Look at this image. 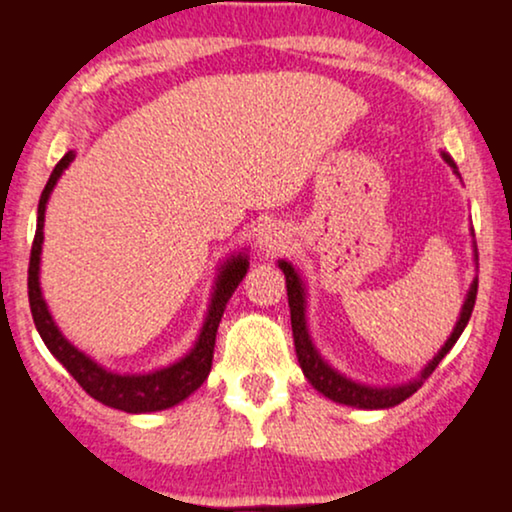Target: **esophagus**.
<instances>
[{
	"label": "esophagus",
	"mask_w": 512,
	"mask_h": 512,
	"mask_svg": "<svg viewBox=\"0 0 512 512\" xmlns=\"http://www.w3.org/2000/svg\"><path fill=\"white\" fill-rule=\"evenodd\" d=\"M286 243H289V236H286L284 228L279 226V223H262L260 228H257L255 233V245L260 248L262 252H279L286 248Z\"/></svg>",
	"instance_id": "esophagus-1"
}]
</instances>
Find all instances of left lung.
Instances as JSON below:
<instances>
[{"label":"left lung","instance_id":"1","mask_svg":"<svg viewBox=\"0 0 512 512\" xmlns=\"http://www.w3.org/2000/svg\"><path fill=\"white\" fill-rule=\"evenodd\" d=\"M443 158H445V163L455 170V175H460L457 173L455 161H452L448 154H443ZM474 260H477V245H474ZM279 269L286 276L293 344H296V356H298V363H301L303 375L308 378V383L313 385L317 392H322L327 399H332V402H337V404H346V407H356V409H390V407H397L399 402H404V399L414 395V392L424 385V380L428 378V375L438 368V363L443 361L445 354H448L452 346H455L457 339H460L464 327H467L469 317H472L474 301H477V279H474L472 286H469V291H467V298H464V303H462L460 317H457L455 327H452V334L448 337V342L440 346L438 354L426 363L424 370L419 373V378L409 380V383H402V385L375 387V385L356 383V380L346 378L344 373H339L337 368H332L330 363L322 358L320 351H317V346L313 344V337H310V332H308V317H305V305H308V298L305 296H308V293H305V284H303L301 274H298V269L286 260H279Z\"/></svg>","mask_w":512,"mask_h":512}]
</instances>
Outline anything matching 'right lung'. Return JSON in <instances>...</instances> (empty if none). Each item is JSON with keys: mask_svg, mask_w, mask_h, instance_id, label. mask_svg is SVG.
Listing matches in <instances>:
<instances>
[{"mask_svg": "<svg viewBox=\"0 0 512 512\" xmlns=\"http://www.w3.org/2000/svg\"><path fill=\"white\" fill-rule=\"evenodd\" d=\"M74 151H67L62 161L52 170L48 185H45L43 195L38 204V226H35V238L31 248V264H28V301H31V313L35 330L43 337L45 346L50 354L67 368V373L79 383L84 390L105 407H113L127 414H151V411H163L180 404L187 399L197 387H202L211 370V358H214L216 330L226 310V303L231 301L233 291L238 289L240 281L248 274V252H236L228 257L219 267L216 274L214 291H211V301L207 308V317L202 322V330L197 334V342L187 351L185 356L178 358L170 366L149 370V373H115V370L103 368L101 363L93 361L91 356L84 354L81 349L69 342L60 332L57 322L52 320L48 303L43 298L40 289V255H43V226H45V209H48V199L55 190L57 180L62 173L72 166Z\"/></svg>", "mask_w": 512, "mask_h": 512, "instance_id": "obj_1", "label": "right lung"}]
</instances>
